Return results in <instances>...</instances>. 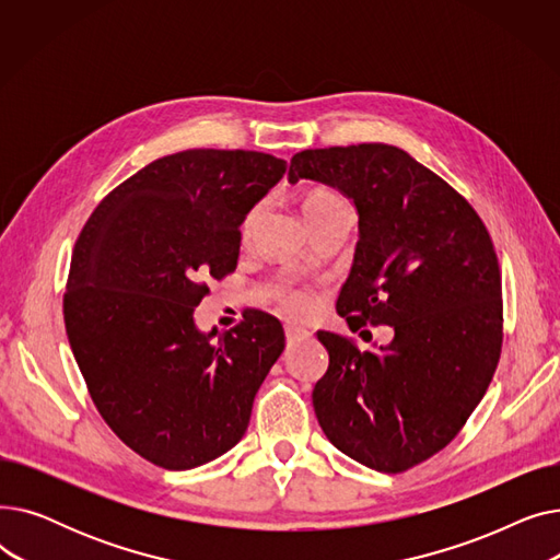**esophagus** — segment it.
<instances>
[{
  "instance_id": "34e87169",
  "label": "esophagus",
  "mask_w": 560,
  "mask_h": 560,
  "mask_svg": "<svg viewBox=\"0 0 560 560\" xmlns=\"http://www.w3.org/2000/svg\"><path fill=\"white\" fill-rule=\"evenodd\" d=\"M308 336V331L306 329H300V327H285V340L288 342H298V340H302V338H306Z\"/></svg>"
}]
</instances>
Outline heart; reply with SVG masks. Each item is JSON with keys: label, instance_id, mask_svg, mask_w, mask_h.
<instances>
[{"label": "heart", "instance_id": "1", "mask_svg": "<svg viewBox=\"0 0 560 560\" xmlns=\"http://www.w3.org/2000/svg\"><path fill=\"white\" fill-rule=\"evenodd\" d=\"M306 215L308 213H319V211H336V209H349V203L336 195V192H329V190H319V192H313L308 199H306ZM262 213V203H256L249 209V213L245 215L243 220V238H247V235L254 231L256 226V220L260 218ZM279 304L281 308L288 313V315H304L311 306L308 298L304 295V292L300 290H292V288H283L279 290Z\"/></svg>", "mask_w": 560, "mask_h": 560}]
</instances>
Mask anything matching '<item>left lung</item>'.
Wrapping results in <instances>:
<instances>
[{
	"instance_id": "1",
	"label": "left lung",
	"mask_w": 560,
	"mask_h": 560,
	"mask_svg": "<svg viewBox=\"0 0 560 560\" xmlns=\"http://www.w3.org/2000/svg\"><path fill=\"white\" fill-rule=\"evenodd\" d=\"M351 199L359 243L336 311L351 331L393 327L361 351L329 331L313 388L317 422L349 458L397 475L450 445L502 351V272L488 229L447 182L399 147L365 142L292 156L288 182Z\"/></svg>"
}]
</instances>
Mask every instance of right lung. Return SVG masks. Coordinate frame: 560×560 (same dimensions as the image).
Returning a JSON list of instances; mask_svg holds the SVG:
<instances>
[{
  "label": "right lung",
  "instance_id": "1",
  "mask_svg": "<svg viewBox=\"0 0 560 560\" xmlns=\"http://www.w3.org/2000/svg\"><path fill=\"white\" fill-rule=\"evenodd\" d=\"M260 152L186 150L108 192L74 245L66 331L100 416L127 447L192 469L238 445L281 357V322L252 311L203 334V281L233 272L241 224L285 174Z\"/></svg>",
  "mask_w": 560,
  "mask_h": 560
}]
</instances>
